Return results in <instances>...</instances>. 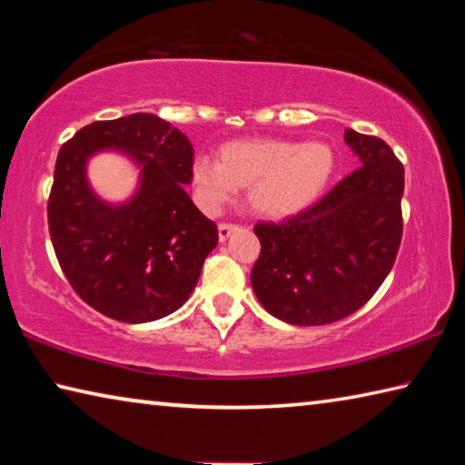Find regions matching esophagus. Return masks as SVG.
Listing matches in <instances>:
<instances>
[{"mask_svg": "<svg viewBox=\"0 0 465 465\" xmlns=\"http://www.w3.org/2000/svg\"><path fill=\"white\" fill-rule=\"evenodd\" d=\"M217 232H219V240L225 242L233 232H238V225H235V223H219Z\"/></svg>", "mask_w": 465, "mask_h": 465, "instance_id": "34e87169", "label": "esophagus"}]
</instances>
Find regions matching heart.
I'll return each mask as SVG.
<instances>
[{"label":"heart","instance_id":"obj_1","mask_svg":"<svg viewBox=\"0 0 465 465\" xmlns=\"http://www.w3.org/2000/svg\"><path fill=\"white\" fill-rule=\"evenodd\" d=\"M336 174V152L320 141L242 139L219 149V157L193 163V184L207 207H219L248 188L250 211L264 219H289L316 204Z\"/></svg>","mask_w":465,"mask_h":465}]
</instances>
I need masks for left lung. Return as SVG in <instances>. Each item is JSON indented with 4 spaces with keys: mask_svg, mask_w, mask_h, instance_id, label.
I'll use <instances>...</instances> for the list:
<instances>
[{
    "mask_svg": "<svg viewBox=\"0 0 465 465\" xmlns=\"http://www.w3.org/2000/svg\"><path fill=\"white\" fill-rule=\"evenodd\" d=\"M361 166L324 199L281 223H256L250 282L264 310L293 326L342 320L373 297L402 240L404 166L373 135L346 129Z\"/></svg>",
    "mask_w": 465,
    "mask_h": 465,
    "instance_id": "left-lung-1",
    "label": "left lung"
}]
</instances>
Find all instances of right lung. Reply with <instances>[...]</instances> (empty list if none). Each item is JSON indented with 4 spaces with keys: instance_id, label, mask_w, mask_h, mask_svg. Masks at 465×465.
<instances>
[{
    "instance_id": "right-lung-1",
    "label": "right lung",
    "mask_w": 465,
    "mask_h": 465,
    "mask_svg": "<svg viewBox=\"0 0 465 465\" xmlns=\"http://www.w3.org/2000/svg\"><path fill=\"white\" fill-rule=\"evenodd\" d=\"M116 148L142 174L129 202L110 205L91 191L87 160ZM193 145L160 116L135 113L96 121L63 143L49 196V233L69 285L104 316L143 324L191 297L217 225L194 207Z\"/></svg>"
}]
</instances>
